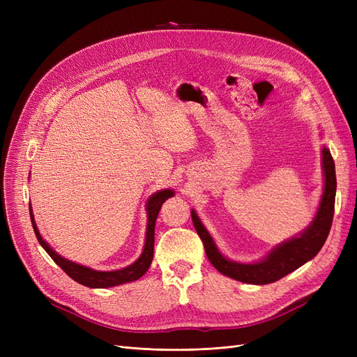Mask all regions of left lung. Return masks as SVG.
I'll return each instance as SVG.
<instances>
[{
    "mask_svg": "<svg viewBox=\"0 0 357 357\" xmlns=\"http://www.w3.org/2000/svg\"><path fill=\"white\" fill-rule=\"evenodd\" d=\"M321 165L323 174H325V188H323L321 201L314 220L311 222L305 231H302L294 238L278 244L259 262L240 264L225 257L219 252L218 245L214 244V240L208 231L205 229L197 213L192 210L190 214L193 226H195L199 238L204 243L205 253H207L211 265L223 275L238 280L241 283L269 284L311 261L320 252V248L328 238L335 210L337 177H335V164L328 147L321 149Z\"/></svg>",
    "mask_w": 357,
    "mask_h": 357,
    "instance_id": "1",
    "label": "left lung"
}]
</instances>
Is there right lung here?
Masks as SVG:
<instances>
[{
    "instance_id": "add662e5",
    "label": "right lung",
    "mask_w": 357,
    "mask_h": 357,
    "mask_svg": "<svg viewBox=\"0 0 357 357\" xmlns=\"http://www.w3.org/2000/svg\"><path fill=\"white\" fill-rule=\"evenodd\" d=\"M171 197H174V192H172L171 189H165V190H159V192L153 193V195L149 198V201L146 204L147 231H146V243H144L143 253L132 265H129L122 269H117V271H95V269H92V268L79 265V264L68 261V259H66V257L59 256L45 240L41 238V235L37 229L36 220H34V214H32V210H31V205H29V214H31L32 228H34L38 243L41 244L43 248H45L53 261L56 262V265H59L61 269H63V273L70 275L74 282H77L83 286H88L92 289H105V287H113V286H119V284L129 283V282H135V280H138L139 277H143L146 274V271L149 269L150 264H152V259H153L155 225H156L158 214H159L162 204H164Z\"/></svg>"
}]
</instances>
